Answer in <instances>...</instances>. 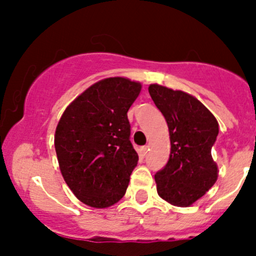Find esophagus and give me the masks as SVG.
Masks as SVG:
<instances>
[{
	"label": "esophagus",
	"instance_id": "34e87169",
	"mask_svg": "<svg viewBox=\"0 0 256 256\" xmlns=\"http://www.w3.org/2000/svg\"><path fill=\"white\" fill-rule=\"evenodd\" d=\"M147 151H148V147L147 146H142L140 148V156L141 157H144L147 154Z\"/></svg>",
	"mask_w": 256,
	"mask_h": 256
}]
</instances>
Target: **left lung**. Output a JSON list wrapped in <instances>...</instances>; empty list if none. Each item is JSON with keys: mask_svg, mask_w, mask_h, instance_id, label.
Listing matches in <instances>:
<instances>
[{"mask_svg": "<svg viewBox=\"0 0 256 256\" xmlns=\"http://www.w3.org/2000/svg\"><path fill=\"white\" fill-rule=\"evenodd\" d=\"M148 92L166 118L171 141L168 162L154 174L157 193L171 204L190 207L218 178V166L212 158L218 121L187 92L158 84L150 85Z\"/></svg>", "mask_w": 256, "mask_h": 256, "instance_id": "1", "label": "left lung"}]
</instances>
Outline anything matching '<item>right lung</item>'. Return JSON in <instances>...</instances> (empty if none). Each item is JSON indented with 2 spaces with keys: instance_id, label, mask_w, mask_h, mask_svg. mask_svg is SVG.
<instances>
[{
  "instance_id": "1",
  "label": "right lung",
  "mask_w": 256,
  "mask_h": 256,
  "mask_svg": "<svg viewBox=\"0 0 256 256\" xmlns=\"http://www.w3.org/2000/svg\"><path fill=\"white\" fill-rule=\"evenodd\" d=\"M141 84L114 76L88 88L69 104L54 136L62 176L84 204L108 208L124 197L138 156L128 112Z\"/></svg>"
}]
</instances>
